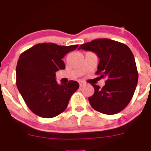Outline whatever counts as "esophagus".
Here are the masks:
<instances>
[{"instance_id":"1","label":"esophagus","mask_w":151,"mask_h":151,"mask_svg":"<svg viewBox=\"0 0 151 151\" xmlns=\"http://www.w3.org/2000/svg\"><path fill=\"white\" fill-rule=\"evenodd\" d=\"M79 84H80V87H83V85H85V83L83 81H79Z\"/></svg>"}]
</instances>
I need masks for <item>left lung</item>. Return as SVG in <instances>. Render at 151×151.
<instances>
[{"instance_id":"obj_1","label":"left lung","mask_w":151,"mask_h":151,"mask_svg":"<svg viewBox=\"0 0 151 151\" xmlns=\"http://www.w3.org/2000/svg\"><path fill=\"white\" fill-rule=\"evenodd\" d=\"M92 51L99 58L96 72L106 78L100 88L92 85L94 93L88 98L95 110L106 115L122 111L130 102L138 82L134 57L127 45L109 39H98L80 45L78 50Z\"/></svg>"}]
</instances>
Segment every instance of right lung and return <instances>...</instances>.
Instances as JSON below:
<instances>
[{"label": "right lung", "mask_w": 151, "mask_h": 151, "mask_svg": "<svg viewBox=\"0 0 151 151\" xmlns=\"http://www.w3.org/2000/svg\"><path fill=\"white\" fill-rule=\"evenodd\" d=\"M77 47L38 44L19 56L16 67L17 87L29 109L38 116L51 118L63 112L80 87L77 81L58 85L55 80L56 71L65 68L62 58Z\"/></svg>", "instance_id": "right-lung-1"}]
</instances>
